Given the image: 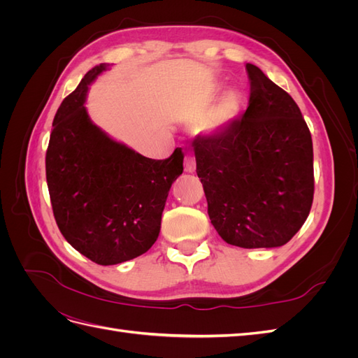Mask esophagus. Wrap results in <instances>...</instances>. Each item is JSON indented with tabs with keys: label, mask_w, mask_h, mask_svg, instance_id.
I'll use <instances>...</instances> for the list:
<instances>
[{
	"label": "esophagus",
	"mask_w": 358,
	"mask_h": 358,
	"mask_svg": "<svg viewBox=\"0 0 358 358\" xmlns=\"http://www.w3.org/2000/svg\"><path fill=\"white\" fill-rule=\"evenodd\" d=\"M185 171L187 173L196 171V159H194L191 155L185 157Z\"/></svg>",
	"instance_id": "34e87169"
}]
</instances>
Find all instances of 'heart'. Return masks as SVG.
Masks as SVG:
<instances>
[{
  "label": "heart",
  "instance_id": "1",
  "mask_svg": "<svg viewBox=\"0 0 358 358\" xmlns=\"http://www.w3.org/2000/svg\"><path fill=\"white\" fill-rule=\"evenodd\" d=\"M237 113V100L234 95H225L221 103L216 107V110L209 121L208 125H204L206 129H215L222 124L229 122Z\"/></svg>",
  "mask_w": 358,
  "mask_h": 358
}]
</instances>
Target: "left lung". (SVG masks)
<instances>
[{
    "mask_svg": "<svg viewBox=\"0 0 358 358\" xmlns=\"http://www.w3.org/2000/svg\"><path fill=\"white\" fill-rule=\"evenodd\" d=\"M242 119L194 138L197 176L212 225L246 249L282 246L305 224L313 200L310 131L291 95L254 64Z\"/></svg>",
    "mask_w": 358,
    "mask_h": 358,
    "instance_id": "obj_1",
    "label": "left lung"
}]
</instances>
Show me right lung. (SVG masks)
<instances>
[{"mask_svg": "<svg viewBox=\"0 0 358 358\" xmlns=\"http://www.w3.org/2000/svg\"><path fill=\"white\" fill-rule=\"evenodd\" d=\"M107 69L90 70L64 99L46 152L58 229L76 251L101 266L128 262L155 243L171 183L183 171L180 148L167 159H150L91 121L86 94Z\"/></svg>", "mask_w": 358, "mask_h": 358, "instance_id": "obj_1", "label": "right lung"}]
</instances>
